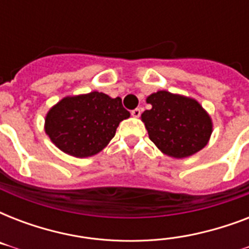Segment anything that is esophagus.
I'll list each match as a JSON object with an SVG mask.
<instances>
[{"label": "esophagus", "mask_w": 249, "mask_h": 249, "mask_svg": "<svg viewBox=\"0 0 249 249\" xmlns=\"http://www.w3.org/2000/svg\"><path fill=\"white\" fill-rule=\"evenodd\" d=\"M141 112H142V111H141V108H134L132 111V116L133 117H140L141 116Z\"/></svg>", "instance_id": "1"}]
</instances>
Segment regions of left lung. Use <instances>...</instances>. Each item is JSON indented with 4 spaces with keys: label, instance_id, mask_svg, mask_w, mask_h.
Listing matches in <instances>:
<instances>
[{
    "label": "left lung",
    "instance_id": "obj_1",
    "mask_svg": "<svg viewBox=\"0 0 249 249\" xmlns=\"http://www.w3.org/2000/svg\"><path fill=\"white\" fill-rule=\"evenodd\" d=\"M151 108L141 119L150 140L165 155L183 159L196 154L209 142L212 119L196 99L159 90L146 99Z\"/></svg>",
    "mask_w": 249,
    "mask_h": 249
}]
</instances>
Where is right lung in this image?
Wrapping results in <instances>:
<instances>
[{"label":"right lung","mask_w":249,"mask_h":249,"mask_svg":"<svg viewBox=\"0 0 249 249\" xmlns=\"http://www.w3.org/2000/svg\"><path fill=\"white\" fill-rule=\"evenodd\" d=\"M129 116L119 97L99 91L64 97L46 113L45 133L60 151L83 159L107 147Z\"/></svg>","instance_id":"right-lung-1"}]
</instances>
